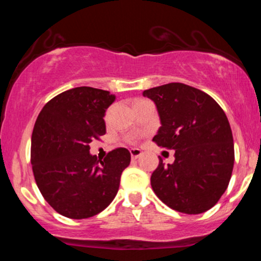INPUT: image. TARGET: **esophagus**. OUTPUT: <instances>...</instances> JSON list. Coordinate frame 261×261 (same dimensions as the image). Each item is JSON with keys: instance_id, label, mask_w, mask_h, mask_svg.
I'll return each instance as SVG.
<instances>
[{"instance_id": "esophagus-1", "label": "esophagus", "mask_w": 261, "mask_h": 261, "mask_svg": "<svg viewBox=\"0 0 261 261\" xmlns=\"http://www.w3.org/2000/svg\"><path fill=\"white\" fill-rule=\"evenodd\" d=\"M130 153H131V158H133V160H137V158H139L140 155L142 154V151H141V149H139V148H133L130 151Z\"/></svg>"}]
</instances>
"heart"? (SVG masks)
Here are the masks:
<instances>
[{"instance_id":"obj_1","label":"heart","mask_w":261,"mask_h":261,"mask_svg":"<svg viewBox=\"0 0 261 261\" xmlns=\"http://www.w3.org/2000/svg\"><path fill=\"white\" fill-rule=\"evenodd\" d=\"M141 100H142V99H137L136 101H141ZM136 101H135V103H136ZM131 141H134V140H131Z\"/></svg>"}]
</instances>
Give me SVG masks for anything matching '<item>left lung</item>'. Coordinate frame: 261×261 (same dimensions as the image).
Instances as JSON below:
<instances>
[{"label":"left lung","instance_id":"obj_1","mask_svg":"<svg viewBox=\"0 0 261 261\" xmlns=\"http://www.w3.org/2000/svg\"><path fill=\"white\" fill-rule=\"evenodd\" d=\"M155 103L162 126L158 146L174 149L172 164L152 173L154 194L175 211L197 215L216 205L228 187L234 164L232 130L223 109L205 92L184 83L143 91Z\"/></svg>","mask_w":261,"mask_h":261}]
</instances>
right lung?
<instances>
[{
    "instance_id": "obj_1",
    "label": "right lung",
    "mask_w": 261,
    "mask_h": 261,
    "mask_svg": "<svg viewBox=\"0 0 261 261\" xmlns=\"http://www.w3.org/2000/svg\"><path fill=\"white\" fill-rule=\"evenodd\" d=\"M115 95L92 87L60 93L45 104L32 134L31 162L41 195L62 216L82 220L110 205L130 164L126 148L103 161L89 153V143L106 134V110Z\"/></svg>"
}]
</instances>
